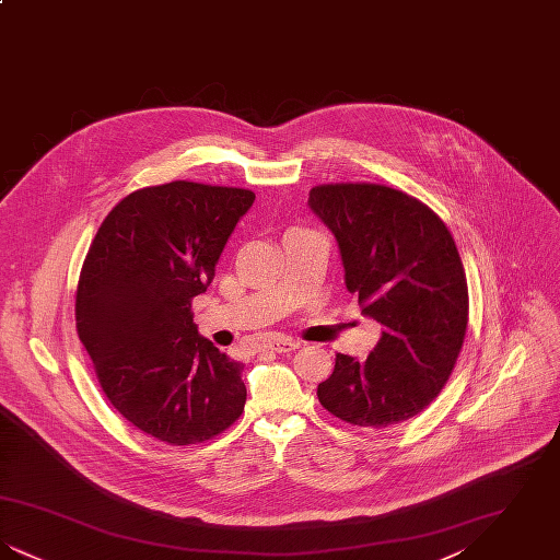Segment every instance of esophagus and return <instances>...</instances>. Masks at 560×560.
Returning <instances> with one entry per match:
<instances>
[{"instance_id": "34e87169", "label": "esophagus", "mask_w": 560, "mask_h": 560, "mask_svg": "<svg viewBox=\"0 0 560 560\" xmlns=\"http://www.w3.org/2000/svg\"><path fill=\"white\" fill-rule=\"evenodd\" d=\"M300 347H302L300 340H293V338H288V336H272V338H268L267 342H265V348L270 350V352H292V350Z\"/></svg>"}]
</instances>
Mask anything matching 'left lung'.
Wrapping results in <instances>:
<instances>
[{
  "instance_id": "8db88e82",
  "label": "left lung",
  "mask_w": 560,
  "mask_h": 560,
  "mask_svg": "<svg viewBox=\"0 0 560 560\" xmlns=\"http://www.w3.org/2000/svg\"><path fill=\"white\" fill-rule=\"evenodd\" d=\"M308 203L338 241L348 292L382 325L365 361L336 354L317 397L352 427H395L439 397L464 345L468 283L459 252L445 222L397 188L319 185Z\"/></svg>"
}]
</instances>
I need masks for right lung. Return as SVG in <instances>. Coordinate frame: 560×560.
Masks as SVG:
<instances>
[{"label": "right lung", "mask_w": 560, "mask_h": 560, "mask_svg": "<svg viewBox=\"0 0 560 560\" xmlns=\"http://www.w3.org/2000/svg\"><path fill=\"white\" fill-rule=\"evenodd\" d=\"M254 199L188 180L138 188L107 213L83 260L81 345L110 405L161 443H206L243 413V363L199 336L190 304Z\"/></svg>", "instance_id": "right-lung-1"}]
</instances>
